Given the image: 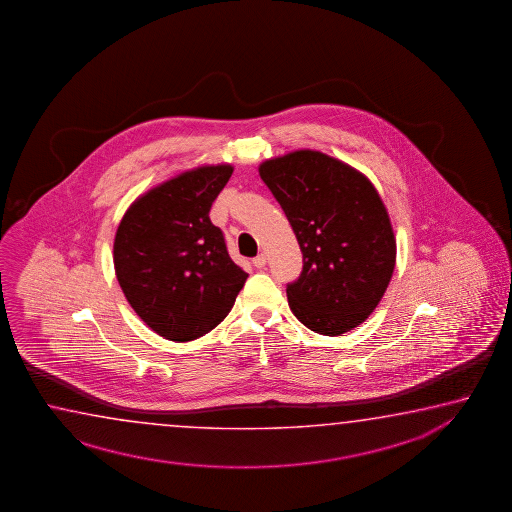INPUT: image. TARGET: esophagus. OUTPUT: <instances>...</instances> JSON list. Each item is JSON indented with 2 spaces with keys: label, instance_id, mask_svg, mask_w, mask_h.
Here are the masks:
<instances>
[{
  "label": "esophagus",
  "instance_id": "obj_1",
  "mask_svg": "<svg viewBox=\"0 0 512 512\" xmlns=\"http://www.w3.org/2000/svg\"><path fill=\"white\" fill-rule=\"evenodd\" d=\"M252 265H254L256 269H263V267L267 265V256H265V254H258V256L252 260Z\"/></svg>",
  "mask_w": 512,
  "mask_h": 512
}]
</instances>
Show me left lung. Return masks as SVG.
I'll return each mask as SVG.
<instances>
[{
  "mask_svg": "<svg viewBox=\"0 0 512 512\" xmlns=\"http://www.w3.org/2000/svg\"><path fill=\"white\" fill-rule=\"evenodd\" d=\"M258 171L303 252V272L287 287L292 314L317 334L354 330L381 303L397 258L379 191L359 169L316 149L267 158Z\"/></svg>",
  "mask_w": 512,
  "mask_h": 512,
  "instance_id": "obj_1",
  "label": "left lung"
}]
</instances>
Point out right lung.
<instances>
[{"mask_svg":"<svg viewBox=\"0 0 512 512\" xmlns=\"http://www.w3.org/2000/svg\"><path fill=\"white\" fill-rule=\"evenodd\" d=\"M233 171L231 164L180 171L137 196L117 227L113 265L122 292L169 341L187 343L220 325L249 276L209 218Z\"/></svg>","mask_w":512,"mask_h":512,"instance_id":"right-lung-1","label":"right lung"}]
</instances>
